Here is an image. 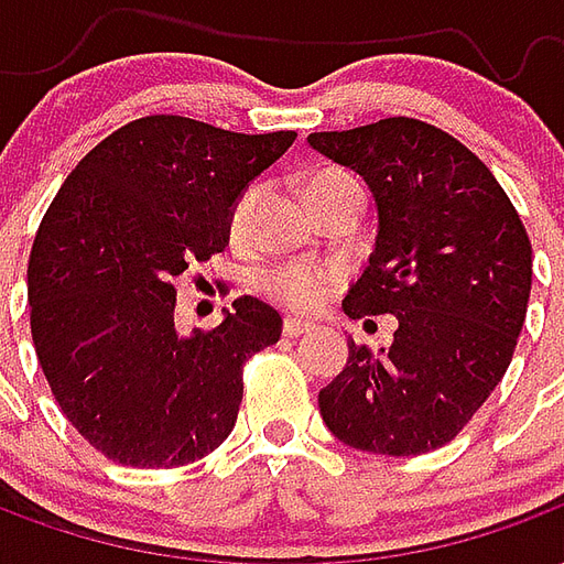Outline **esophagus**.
Segmentation results:
<instances>
[{
	"mask_svg": "<svg viewBox=\"0 0 564 564\" xmlns=\"http://www.w3.org/2000/svg\"><path fill=\"white\" fill-rule=\"evenodd\" d=\"M307 332H314L311 323H302V319H295V317L283 319V335H286V338H302V335H307Z\"/></svg>",
	"mask_w": 564,
	"mask_h": 564,
	"instance_id": "1",
	"label": "esophagus"
}]
</instances>
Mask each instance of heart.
Masks as SVG:
<instances>
[{
    "label": "heart",
    "mask_w": 564,
    "mask_h": 564,
    "mask_svg": "<svg viewBox=\"0 0 564 564\" xmlns=\"http://www.w3.org/2000/svg\"><path fill=\"white\" fill-rule=\"evenodd\" d=\"M347 174L341 172H323L317 174L311 184H307V193L317 189V186H326L332 181H341ZM250 205H253V193H245L238 198V205L232 210V232H238L245 226L247 214H250ZM332 286V271L319 269V265H278V269L265 271L259 278V290L274 299L278 305L290 307V311H311L323 302V295L329 293Z\"/></svg>",
    "instance_id": "obj_1"
}]
</instances>
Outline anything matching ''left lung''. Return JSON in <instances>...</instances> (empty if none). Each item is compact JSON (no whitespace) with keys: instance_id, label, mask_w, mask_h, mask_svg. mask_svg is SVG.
Instances as JSON below:
<instances>
[{"instance_id":"1","label":"left lung","mask_w":564,"mask_h":564,"mask_svg":"<svg viewBox=\"0 0 564 564\" xmlns=\"http://www.w3.org/2000/svg\"><path fill=\"white\" fill-rule=\"evenodd\" d=\"M307 144L354 169L378 208V238L347 317L392 314L390 347L347 341L319 414L347 447L420 456L459 435L505 378L532 293V245L492 172L462 141L414 117Z\"/></svg>"}]
</instances>
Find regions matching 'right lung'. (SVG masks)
Instances as JSON below:
<instances>
[{
	"label": "right lung",
	"mask_w": 564,
	"mask_h": 564,
	"mask_svg": "<svg viewBox=\"0 0 564 564\" xmlns=\"http://www.w3.org/2000/svg\"><path fill=\"white\" fill-rule=\"evenodd\" d=\"M295 132L245 135L153 115L84 156L30 253L32 344L63 414L129 468H174L220 447L245 362L281 314L238 299L217 329H174V278L229 245L232 210Z\"/></svg>",
	"instance_id": "1"
}]
</instances>
